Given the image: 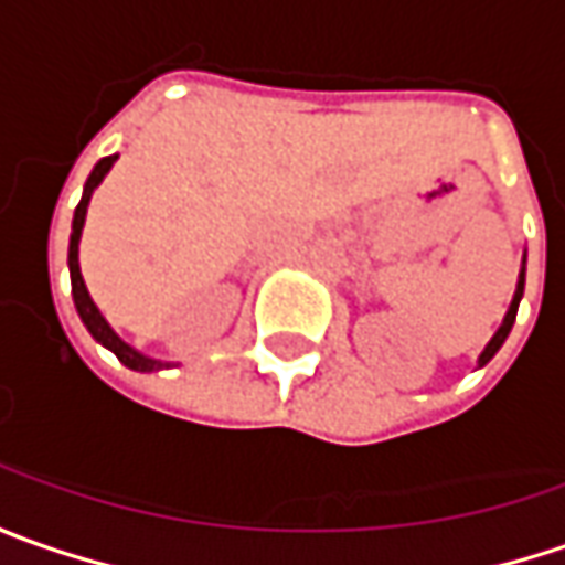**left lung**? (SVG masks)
Returning a JSON list of instances; mask_svg holds the SVG:
<instances>
[{
	"label": "left lung",
	"mask_w": 565,
	"mask_h": 565,
	"mask_svg": "<svg viewBox=\"0 0 565 565\" xmlns=\"http://www.w3.org/2000/svg\"><path fill=\"white\" fill-rule=\"evenodd\" d=\"M522 294H525V256H522V268H519V281H515V294H513V300H510V309H507V316H503V321H500V328L494 331V338L484 343V350H481V356H478V369L494 360V353L503 347L507 334L513 331V321H515V312H519V300H522Z\"/></svg>",
	"instance_id": "obj_1"
}]
</instances>
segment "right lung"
Instances as JSON below:
<instances>
[{
    "instance_id": "add662e5",
    "label": "right lung",
    "mask_w": 565,
    "mask_h": 565,
    "mask_svg": "<svg viewBox=\"0 0 565 565\" xmlns=\"http://www.w3.org/2000/svg\"><path fill=\"white\" fill-rule=\"evenodd\" d=\"M115 159H118V156H106V159H99V162L93 166L87 184H84V196H81V203H77V209H74V222H71V241H68L71 297H74V309H77L81 321L87 324V331L93 334V341L103 343L106 350H111V353L125 362L127 369H134V372H159V369H168L171 362L152 360V356L140 353L137 347H130V343L121 341V338L115 334V328L108 324L106 316L99 312V306H96L93 297H89L87 284H84V275H81V259H77V253H81V234H84V222H87L89 196H93V190H96V186L103 184V178L111 171Z\"/></svg>"
}]
</instances>
